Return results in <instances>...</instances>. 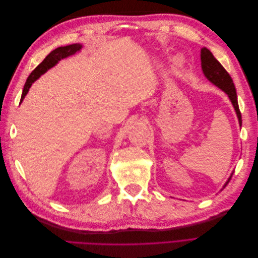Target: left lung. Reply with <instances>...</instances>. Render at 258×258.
I'll list each match as a JSON object with an SVG mask.
<instances>
[{
  "label": "left lung",
  "instance_id": "left-lung-1",
  "mask_svg": "<svg viewBox=\"0 0 258 258\" xmlns=\"http://www.w3.org/2000/svg\"><path fill=\"white\" fill-rule=\"evenodd\" d=\"M200 58H201V68H202V71H204L205 76L211 83L214 84L215 86H217L218 88H221L224 92L227 93L233 107H235V111L237 113L238 119H239V124L241 126L242 118H241V113L239 110L237 92H236L235 85H233V82L231 80L230 75L228 74L227 71H226L220 62L215 59L213 53L211 52L208 48L204 47L201 49ZM232 174H233V172L229 176L228 181L226 182L223 188H225L226 185L229 183Z\"/></svg>",
  "mask_w": 258,
  "mask_h": 258
}]
</instances>
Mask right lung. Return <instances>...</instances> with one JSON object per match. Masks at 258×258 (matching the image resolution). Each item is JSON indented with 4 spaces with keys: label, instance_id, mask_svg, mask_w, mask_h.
<instances>
[{
    "label": "right lung",
    "instance_id": "1",
    "mask_svg": "<svg viewBox=\"0 0 258 258\" xmlns=\"http://www.w3.org/2000/svg\"><path fill=\"white\" fill-rule=\"evenodd\" d=\"M83 46L81 44H72V45H68L64 46V47H58L54 50H52L49 54L46 56V58L42 61V63L38 64L33 71L29 75V77L27 79V82L25 84V87H23L22 90V95H21V99H20V103L25 99V97L27 96V93L32 85L38 77H40L42 74H44L48 69L52 68L54 64L58 63V61H60L61 59L67 58L69 56H72L75 52L80 51L82 49Z\"/></svg>",
    "mask_w": 258,
    "mask_h": 258
}]
</instances>
